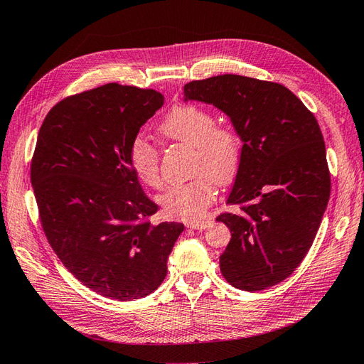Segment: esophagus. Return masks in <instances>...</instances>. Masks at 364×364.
I'll return each mask as SVG.
<instances>
[{
	"instance_id": "34e87169",
	"label": "esophagus",
	"mask_w": 364,
	"mask_h": 364,
	"mask_svg": "<svg viewBox=\"0 0 364 364\" xmlns=\"http://www.w3.org/2000/svg\"><path fill=\"white\" fill-rule=\"evenodd\" d=\"M209 225V220H193V222L186 223V228L190 229H205Z\"/></svg>"
}]
</instances>
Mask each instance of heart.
<instances>
[{
    "mask_svg": "<svg viewBox=\"0 0 364 364\" xmlns=\"http://www.w3.org/2000/svg\"><path fill=\"white\" fill-rule=\"evenodd\" d=\"M159 132L170 141L193 146V174L197 178L174 183L159 196L165 215L186 222L199 220L215 199L214 181L220 185L235 178L241 159V144L237 132L223 124H215V117L205 107L178 105L164 117ZM127 158L132 170L153 188L162 185L159 153L151 141L142 134L130 139Z\"/></svg>",
    "mask_w": 364,
    "mask_h": 364,
    "instance_id": "obj_1",
    "label": "heart"
}]
</instances>
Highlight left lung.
<instances>
[{
    "instance_id": "8db88e82",
    "label": "left lung",
    "mask_w": 364,
    "mask_h": 364,
    "mask_svg": "<svg viewBox=\"0 0 364 364\" xmlns=\"http://www.w3.org/2000/svg\"><path fill=\"white\" fill-rule=\"evenodd\" d=\"M183 94L223 111L243 141L228 199L240 213L217 217L230 229L220 270L240 290L273 287L310 250L331 193L317 119L284 85L246 75L193 80Z\"/></svg>"
}]
</instances>
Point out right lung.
I'll return each mask as SVG.
<instances>
[{
	"label": "right lung",
	"instance_id": "add662e5",
	"mask_svg": "<svg viewBox=\"0 0 364 364\" xmlns=\"http://www.w3.org/2000/svg\"><path fill=\"white\" fill-rule=\"evenodd\" d=\"M164 95L107 83L54 105L39 129L30 178L50 246L75 279L115 301L155 291L183 225H151L127 147Z\"/></svg>",
	"mask_w": 364,
	"mask_h": 364
}]
</instances>
